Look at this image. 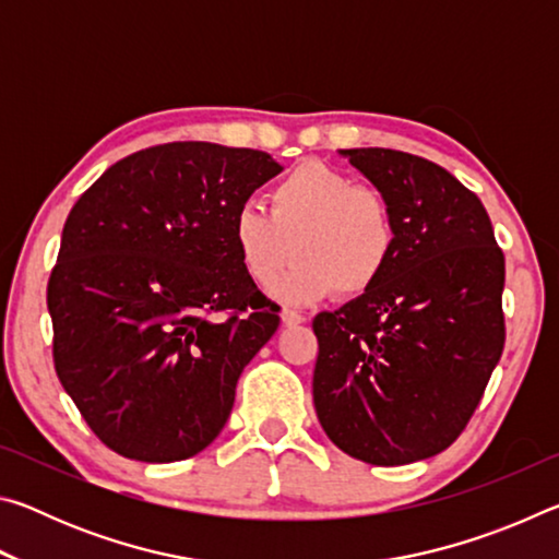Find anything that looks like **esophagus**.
Here are the masks:
<instances>
[{
  "label": "esophagus",
  "instance_id": "34e87169",
  "mask_svg": "<svg viewBox=\"0 0 559 559\" xmlns=\"http://www.w3.org/2000/svg\"><path fill=\"white\" fill-rule=\"evenodd\" d=\"M302 320H306V318H302L300 313H298V310H290V308H283L281 310V323L283 325H300L302 323Z\"/></svg>",
  "mask_w": 559,
  "mask_h": 559
}]
</instances>
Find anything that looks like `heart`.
<instances>
[{
	"label": "heart",
	"mask_w": 559,
	"mask_h": 559,
	"mask_svg": "<svg viewBox=\"0 0 559 559\" xmlns=\"http://www.w3.org/2000/svg\"><path fill=\"white\" fill-rule=\"evenodd\" d=\"M271 212L243 202L234 212L231 241L246 276L286 302H313L337 288L343 296L370 290L390 266L396 224L390 202L372 187L323 163H302L278 179Z\"/></svg>",
	"instance_id": "obj_1"
}]
</instances>
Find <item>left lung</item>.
Returning <instances> with one entry per match:
<instances>
[{"label":"left lung","mask_w":559,"mask_h":559,"mask_svg":"<svg viewBox=\"0 0 559 559\" xmlns=\"http://www.w3.org/2000/svg\"><path fill=\"white\" fill-rule=\"evenodd\" d=\"M390 202L396 249L382 278L313 330L316 414L328 439L372 466L449 449L506 343V259L486 206L456 177L400 150H340Z\"/></svg>","instance_id":"1"}]
</instances>
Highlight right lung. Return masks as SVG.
<instances>
[{
    "label": "right lung",
    "mask_w": 559,
    "mask_h": 559,
    "mask_svg": "<svg viewBox=\"0 0 559 559\" xmlns=\"http://www.w3.org/2000/svg\"><path fill=\"white\" fill-rule=\"evenodd\" d=\"M281 169L261 150L167 143L122 157L73 204L46 288L53 365L120 456L182 461L224 429L281 323L241 269L231 219Z\"/></svg>",
    "instance_id": "add662e5"
}]
</instances>
